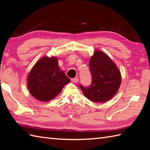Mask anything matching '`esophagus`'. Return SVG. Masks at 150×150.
<instances>
[{"label": "esophagus", "mask_w": 150, "mask_h": 150, "mask_svg": "<svg viewBox=\"0 0 150 150\" xmlns=\"http://www.w3.org/2000/svg\"><path fill=\"white\" fill-rule=\"evenodd\" d=\"M79 81V79L77 78H72L71 79V81L73 83H78Z\"/></svg>", "instance_id": "1"}]
</instances>
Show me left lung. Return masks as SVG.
Here are the masks:
<instances>
[{
    "instance_id": "1",
    "label": "left lung",
    "mask_w": 150,
    "mask_h": 150,
    "mask_svg": "<svg viewBox=\"0 0 150 150\" xmlns=\"http://www.w3.org/2000/svg\"><path fill=\"white\" fill-rule=\"evenodd\" d=\"M89 67L92 74L91 86H79L84 96L96 103L110 100L117 92L121 83L117 65L105 53L96 50L90 59Z\"/></svg>"
}]
</instances>
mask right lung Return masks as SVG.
<instances>
[{"instance_id":"obj_1","label":"right lung","mask_w":150,"mask_h":150,"mask_svg":"<svg viewBox=\"0 0 150 150\" xmlns=\"http://www.w3.org/2000/svg\"><path fill=\"white\" fill-rule=\"evenodd\" d=\"M70 81L59 67L58 58L45 56L39 59L29 72L28 87L35 99L46 102L57 96Z\"/></svg>"}]
</instances>
